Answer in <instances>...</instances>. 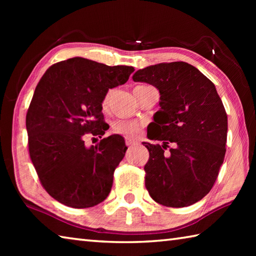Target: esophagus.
<instances>
[{
	"label": "esophagus",
	"mask_w": 256,
	"mask_h": 256,
	"mask_svg": "<svg viewBox=\"0 0 256 256\" xmlns=\"http://www.w3.org/2000/svg\"><path fill=\"white\" fill-rule=\"evenodd\" d=\"M125 144H126V146H136V144H138V141H136V140H133V138H125Z\"/></svg>",
	"instance_id": "obj_1"
}]
</instances>
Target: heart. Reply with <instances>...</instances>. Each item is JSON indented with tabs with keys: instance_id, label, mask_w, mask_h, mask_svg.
I'll list each match as a JSON object with an SVG mask.
<instances>
[{
	"instance_id": "obj_1",
	"label": "heart",
	"mask_w": 256,
	"mask_h": 256,
	"mask_svg": "<svg viewBox=\"0 0 256 256\" xmlns=\"http://www.w3.org/2000/svg\"><path fill=\"white\" fill-rule=\"evenodd\" d=\"M108 99H110V94H106V97L104 98L102 106L105 108L108 104ZM144 128V123L138 122V120H116L112 124V131L120 136H128V138H136L138 134L141 133V130Z\"/></svg>"
}]
</instances>
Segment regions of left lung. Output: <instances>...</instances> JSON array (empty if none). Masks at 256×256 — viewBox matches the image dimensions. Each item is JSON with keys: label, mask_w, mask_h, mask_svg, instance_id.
Wrapping results in <instances>:
<instances>
[{"label": "left lung", "mask_w": 256, "mask_h": 256, "mask_svg": "<svg viewBox=\"0 0 256 256\" xmlns=\"http://www.w3.org/2000/svg\"><path fill=\"white\" fill-rule=\"evenodd\" d=\"M133 81L159 90L146 164V188L164 206L183 208L204 198L214 186L226 154L228 120L214 84L185 62L159 63L138 70ZM174 146L168 152V144Z\"/></svg>", "instance_id": "left-lung-1"}]
</instances>
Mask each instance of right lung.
<instances>
[{
  "mask_svg": "<svg viewBox=\"0 0 256 256\" xmlns=\"http://www.w3.org/2000/svg\"><path fill=\"white\" fill-rule=\"evenodd\" d=\"M133 71L72 58L52 66L38 82L26 118L29 154L42 185L62 204L84 209L110 194L128 149L124 138L112 134L86 146L84 134L102 138L110 128L104 98Z\"/></svg>",
  "mask_w": 256,
  "mask_h": 256,
  "instance_id": "obj_1",
  "label": "right lung"
}]
</instances>
